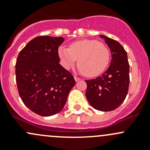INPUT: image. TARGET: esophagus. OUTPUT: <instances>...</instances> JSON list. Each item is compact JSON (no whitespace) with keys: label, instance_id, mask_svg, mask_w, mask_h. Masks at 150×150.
Masks as SVG:
<instances>
[{"label":"esophagus","instance_id":"34e87169","mask_svg":"<svg viewBox=\"0 0 150 150\" xmlns=\"http://www.w3.org/2000/svg\"><path fill=\"white\" fill-rule=\"evenodd\" d=\"M74 79H75V81L77 82V81H79L80 80H81V78L78 76H74Z\"/></svg>","mask_w":150,"mask_h":150}]
</instances>
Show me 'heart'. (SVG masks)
Returning <instances> with one entry per match:
<instances>
[{"instance_id":"heart-1","label":"heart","mask_w":150,"mask_h":150,"mask_svg":"<svg viewBox=\"0 0 150 150\" xmlns=\"http://www.w3.org/2000/svg\"><path fill=\"white\" fill-rule=\"evenodd\" d=\"M58 54L67 69L74 67L78 59L80 70L87 77L100 75L110 62V51L102 43L95 40H82L71 43L69 48L61 46Z\"/></svg>"}]
</instances>
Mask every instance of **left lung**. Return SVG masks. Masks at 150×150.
Listing matches in <instances>:
<instances>
[{"instance_id":"left-lung-1","label":"left lung","mask_w":150,"mask_h":150,"mask_svg":"<svg viewBox=\"0 0 150 150\" xmlns=\"http://www.w3.org/2000/svg\"><path fill=\"white\" fill-rule=\"evenodd\" d=\"M110 48L112 59L105 72L96 79L86 80V96L91 106L99 111L117 109L125 100L129 86V64L127 53L120 43L100 35Z\"/></svg>"}]
</instances>
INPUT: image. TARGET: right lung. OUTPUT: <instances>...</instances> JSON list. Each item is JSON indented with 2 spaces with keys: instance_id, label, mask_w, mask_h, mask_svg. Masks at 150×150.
I'll list each match as a JSON object with an SVG mask.
<instances>
[{
  "instance_id": "1",
  "label": "right lung",
  "mask_w": 150,
  "mask_h": 150,
  "mask_svg": "<svg viewBox=\"0 0 150 150\" xmlns=\"http://www.w3.org/2000/svg\"><path fill=\"white\" fill-rule=\"evenodd\" d=\"M62 37L38 36L20 51L16 63L19 94L30 110L40 116L54 115L65 105L75 84L73 76L59 64Z\"/></svg>"
}]
</instances>
